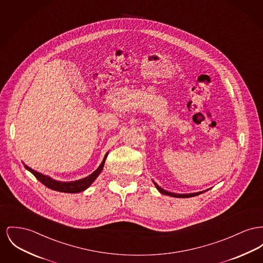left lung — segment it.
<instances>
[{"label": "left lung", "mask_w": 263, "mask_h": 263, "mask_svg": "<svg viewBox=\"0 0 263 263\" xmlns=\"http://www.w3.org/2000/svg\"><path fill=\"white\" fill-rule=\"evenodd\" d=\"M153 183H154L155 186L157 187V190H158L161 194L167 195V196H170V197H175V198H183V199H184V198H192V197L199 196V195H201L202 193L209 191V190H205V191H201V192H198V193H192V194H176V193H172V192H168V191L164 190V189L161 187L160 185H157L154 181H153Z\"/></svg>", "instance_id": "obj_1"}]
</instances>
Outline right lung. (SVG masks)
<instances>
[{
	"label": "right lung",
	"instance_id": "add662e5",
	"mask_svg": "<svg viewBox=\"0 0 263 263\" xmlns=\"http://www.w3.org/2000/svg\"><path fill=\"white\" fill-rule=\"evenodd\" d=\"M107 155L108 152L105 154L104 158H103V161L101 162V164L99 165V167L96 169V170L93 172L91 175L83 178V179H80L78 181H72V182H62V181H58V180H54L50 177H48L47 175H44V174H41L36 171L32 170L30 167H28L27 165L24 164L25 168L28 171H30L31 174L44 185L47 186L48 189L50 190H53V191H57V192H62V193H69V194H76V193H80V192H83L85 191L87 187H89L93 182L96 180V178L99 176V174L101 173V171L103 170V167H104V163H105V160L107 158Z\"/></svg>",
	"mask_w": 263,
	"mask_h": 263
}]
</instances>
